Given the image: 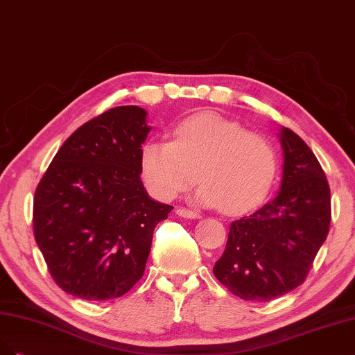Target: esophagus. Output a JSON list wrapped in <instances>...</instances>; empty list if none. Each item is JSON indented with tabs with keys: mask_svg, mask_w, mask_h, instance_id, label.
Instances as JSON below:
<instances>
[{
	"mask_svg": "<svg viewBox=\"0 0 355 355\" xmlns=\"http://www.w3.org/2000/svg\"><path fill=\"white\" fill-rule=\"evenodd\" d=\"M175 212H177V215L182 216V218H199L200 216L196 211H191L187 208H178Z\"/></svg>",
	"mask_w": 355,
	"mask_h": 355,
	"instance_id": "obj_1",
	"label": "esophagus"
}]
</instances>
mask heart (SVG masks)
<instances>
[{
  "instance_id": "1",
  "label": "heart",
  "mask_w": 355,
  "mask_h": 355,
  "mask_svg": "<svg viewBox=\"0 0 355 355\" xmlns=\"http://www.w3.org/2000/svg\"><path fill=\"white\" fill-rule=\"evenodd\" d=\"M140 164L146 184L157 198L175 199L199 174L200 203L243 214L268 194L277 173V153L267 137L205 112L181 121L173 141L148 140Z\"/></svg>"
}]
</instances>
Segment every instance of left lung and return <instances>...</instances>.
I'll use <instances>...</instances> for the list:
<instances>
[{
	"label": "left lung",
	"mask_w": 355,
	"mask_h": 355,
	"mask_svg": "<svg viewBox=\"0 0 355 355\" xmlns=\"http://www.w3.org/2000/svg\"><path fill=\"white\" fill-rule=\"evenodd\" d=\"M282 187L276 199L230 224L214 274L239 298L267 302L301 286L330 228V189L300 135L283 128Z\"/></svg>",
	"instance_id": "obj_1"
}]
</instances>
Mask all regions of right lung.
<instances>
[{
    "instance_id": "right-lung-1",
    "label": "right lung",
    "mask_w": 355,
    "mask_h": 355,
    "mask_svg": "<svg viewBox=\"0 0 355 355\" xmlns=\"http://www.w3.org/2000/svg\"><path fill=\"white\" fill-rule=\"evenodd\" d=\"M146 110L119 106L79 127L33 198V236L55 284L87 301L119 298L139 282L153 230L174 207L140 180Z\"/></svg>"
}]
</instances>
